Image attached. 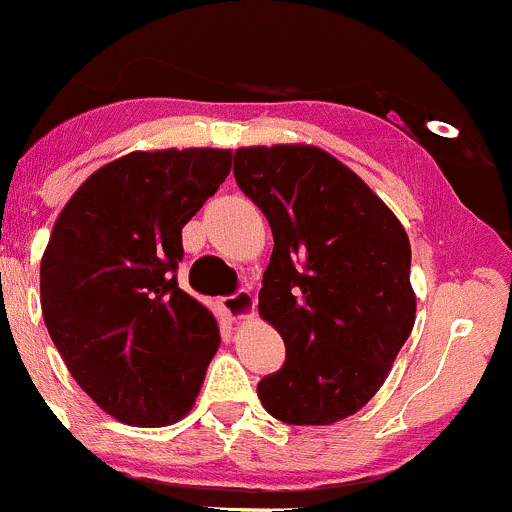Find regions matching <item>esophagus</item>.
<instances>
[{"label": "esophagus", "mask_w": 512, "mask_h": 512, "mask_svg": "<svg viewBox=\"0 0 512 512\" xmlns=\"http://www.w3.org/2000/svg\"><path fill=\"white\" fill-rule=\"evenodd\" d=\"M223 309L230 319L250 317V314L255 312V297H252L247 289H237V292L223 297Z\"/></svg>", "instance_id": "obj_1"}]
</instances>
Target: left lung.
<instances>
[{
    "instance_id": "left-lung-1",
    "label": "left lung",
    "mask_w": 512,
    "mask_h": 512,
    "mask_svg": "<svg viewBox=\"0 0 512 512\" xmlns=\"http://www.w3.org/2000/svg\"><path fill=\"white\" fill-rule=\"evenodd\" d=\"M232 173L275 237L260 314L287 356L257 396L294 426L342 421L379 391L414 329L406 230L359 175L319 148H240Z\"/></svg>"
}]
</instances>
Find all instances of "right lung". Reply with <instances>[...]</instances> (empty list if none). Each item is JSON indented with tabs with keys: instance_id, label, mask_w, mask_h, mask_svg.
I'll use <instances>...</instances> for the list:
<instances>
[{
	"instance_id": "obj_1",
	"label": "right lung",
	"mask_w": 512,
	"mask_h": 512,
	"mask_svg": "<svg viewBox=\"0 0 512 512\" xmlns=\"http://www.w3.org/2000/svg\"><path fill=\"white\" fill-rule=\"evenodd\" d=\"M218 148L128 153L66 203L41 257L46 329L81 389L131 426L185 416L218 352L213 314L178 287L183 225L230 173Z\"/></svg>"
}]
</instances>
